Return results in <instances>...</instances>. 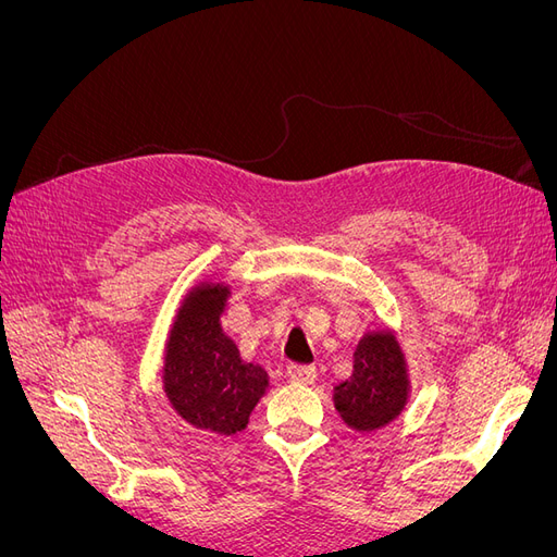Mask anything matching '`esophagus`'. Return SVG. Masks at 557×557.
<instances>
[{"mask_svg": "<svg viewBox=\"0 0 557 557\" xmlns=\"http://www.w3.org/2000/svg\"><path fill=\"white\" fill-rule=\"evenodd\" d=\"M288 379L293 383L301 385H311L315 381V369L311 364H290L288 367Z\"/></svg>", "mask_w": 557, "mask_h": 557, "instance_id": "esophagus-1", "label": "esophagus"}]
</instances>
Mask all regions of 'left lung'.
Masks as SVG:
<instances>
[{"label":"left lung","mask_w":557,"mask_h":557,"mask_svg":"<svg viewBox=\"0 0 557 557\" xmlns=\"http://www.w3.org/2000/svg\"><path fill=\"white\" fill-rule=\"evenodd\" d=\"M334 409L356 432L391 425L411 399L409 362L393 330L364 332L352 352V374L334 387Z\"/></svg>","instance_id":"1"}]
</instances>
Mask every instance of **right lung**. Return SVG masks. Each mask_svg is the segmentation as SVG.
I'll use <instances>...</instances> for the list:
<instances>
[{"label": "right lung", "instance_id": "add662e5", "mask_svg": "<svg viewBox=\"0 0 557 557\" xmlns=\"http://www.w3.org/2000/svg\"><path fill=\"white\" fill-rule=\"evenodd\" d=\"M230 297L227 283H195L176 309L162 364V391L172 409L195 430L225 436L246 430L269 387L264 369L242 360L223 330Z\"/></svg>", "mask_w": 557, "mask_h": 557}]
</instances>
